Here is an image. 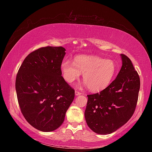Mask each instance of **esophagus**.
I'll return each instance as SVG.
<instances>
[{
    "instance_id": "34e87169",
    "label": "esophagus",
    "mask_w": 152,
    "mask_h": 152,
    "mask_svg": "<svg viewBox=\"0 0 152 152\" xmlns=\"http://www.w3.org/2000/svg\"><path fill=\"white\" fill-rule=\"evenodd\" d=\"M81 94H82V93H80V91H75V95H76V96L80 95H81Z\"/></svg>"
}]
</instances>
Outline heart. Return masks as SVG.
<instances>
[{
  "mask_svg": "<svg viewBox=\"0 0 152 152\" xmlns=\"http://www.w3.org/2000/svg\"><path fill=\"white\" fill-rule=\"evenodd\" d=\"M118 70L117 64L112 59H104L95 56H77L73 63L64 61L61 70L64 80L69 83L78 80L83 73V80L88 89L98 92L109 86Z\"/></svg>",
  "mask_w": 152,
  "mask_h": 152,
  "instance_id": "b5f03b06",
  "label": "heart"
}]
</instances>
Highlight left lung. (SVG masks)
Segmentation results:
<instances>
[{
    "label": "left lung",
    "instance_id": "8db88e82",
    "mask_svg": "<svg viewBox=\"0 0 152 152\" xmlns=\"http://www.w3.org/2000/svg\"><path fill=\"white\" fill-rule=\"evenodd\" d=\"M122 66L116 78L100 93L88 95L87 124L95 133L108 134L125 125L133 115L140 82L131 61L121 54Z\"/></svg>",
    "mask_w": 152,
    "mask_h": 152
}]
</instances>
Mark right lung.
<instances>
[{"label": "right lung", "mask_w": 152, "mask_h": 152, "mask_svg": "<svg viewBox=\"0 0 152 152\" xmlns=\"http://www.w3.org/2000/svg\"><path fill=\"white\" fill-rule=\"evenodd\" d=\"M65 51L61 46H47L33 51L24 59L16 76L22 114L41 131H53L62 125L75 95L74 89L61 76Z\"/></svg>", "instance_id": "right-lung-1"}]
</instances>
